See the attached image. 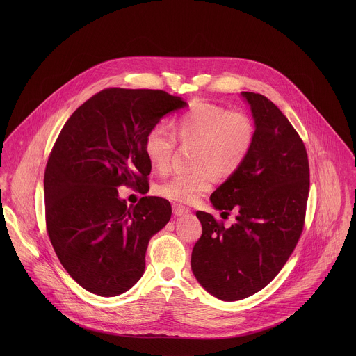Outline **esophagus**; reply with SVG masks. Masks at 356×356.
<instances>
[{"instance_id":"obj_1","label":"esophagus","mask_w":356,"mask_h":356,"mask_svg":"<svg viewBox=\"0 0 356 356\" xmlns=\"http://www.w3.org/2000/svg\"><path fill=\"white\" fill-rule=\"evenodd\" d=\"M188 212H189V209L185 208V207H182V205H179V204H174V205H172V213H174L175 216H182V215H185V213H188Z\"/></svg>"}]
</instances>
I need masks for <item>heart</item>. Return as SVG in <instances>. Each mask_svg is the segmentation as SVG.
<instances>
[{"label":"heart","instance_id":"obj_1","mask_svg":"<svg viewBox=\"0 0 356 356\" xmlns=\"http://www.w3.org/2000/svg\"><path fill=\"white\" fill-rule=\"evenodd\" d=\"M174 133L154 124L144 138V153L157 171H167L177 138L193 144L191 171H178L156 186V193L177 203H193L208 192L215 177L236 174L254 148L256 126L243 109H229L213 102H199L172 120Z\"/></svg>","mask_w":356,"mask_h":356}]
</instances>
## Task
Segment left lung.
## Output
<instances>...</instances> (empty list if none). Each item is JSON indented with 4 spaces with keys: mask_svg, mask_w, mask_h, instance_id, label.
<instances>
[{
    "mask_svg": "<svg viewBox=\"0 0 356 356\" xmlns=\"http://www.w3.org/2000/svg\"><path fill=\"white\" fill-rule=\"evenodd\" d=\"M256 126L244 165L212 195L216 209L237 212L225 227L197 211L203 234L192 252V271L212 296L234 302L268 285L295 251L303 233L309 191L305 143L267 97L243 92Z\"/></svg>",
    "mask_w": 356,
    "mask_h": 356,
    "instance_id": "1",
    "label": "left lung"
}]
</instances>
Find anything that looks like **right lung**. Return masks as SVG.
Wrapping results in <instances>:
<instances>
[{
    "label": "right lung",
    "instance_id": "1",
    "mask_svg": "<svg viewBox=\"0 0 356 356\" xmlns=\"http://www.w3.org/2000/svg\"><path fill=\"white\" fill-rule=\"evenodd\" d=\"M185 105L163 90L109 88L63 126L44 177L47 230L60 263L86 291L116 296L143 277L148 243L170 220L171 205L145 196L127 207L118 188L148 192L145 134Z\"/></svg>",
    "mask_w": 356,
    "mask_h": 356
}]
</instances>
